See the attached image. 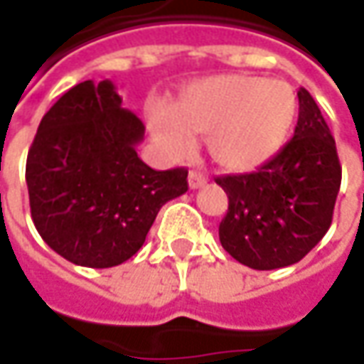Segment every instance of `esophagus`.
I'll list each match as a JSON object with an SVG mask.
<instances>
[{"instance_id": "34e87169", "label": "esophagus", "mask_w": 364, "mask_h": 364, "mask_svg": "<svg viewBox=\"0 0 364 364\" xmlns=\"http://www.w3.org/2000/svg\"><path fill=\"white\" fill-rule=\"evenodd\" d=\"M205 183L207 177L201 171H191V173H189V187H191V189H199V187H203Z\"/></svg>"}]
</instances>
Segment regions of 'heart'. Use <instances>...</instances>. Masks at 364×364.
<instances>
[{
	"instance_id": "1",
	"label": "heart",
	"mask_w": 364,
	"mask_h": 364,
	"mask_svg": "<svg viewBox=\"0 0 364 364\" xmlns=\"http://www.w3.org/2000/svg\"><path fill=\"white\" fill-rule=\"evenodd\" d=\"M296 95L290 84L244 74L193 82L149 127L153 141L171 157H187L191 136H205L213 163L230 173H247L274 157L294 124Z\"/></svg>"
}]
</instances>
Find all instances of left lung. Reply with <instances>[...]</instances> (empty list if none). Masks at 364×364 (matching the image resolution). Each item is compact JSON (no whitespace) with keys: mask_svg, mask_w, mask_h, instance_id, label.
<instances>
[{"mask_svg":"<svg viewBox=\"0 0 364 364\" xmlns=\"http://www.w3.org/2000/svg\"><path fill=\"white\" fill-rule=\"evenodd\" d=\"M341 173L331 129L300 88L292 141L254 173L215 179L230 199L220 223L223 250L254 269L300 262L331 228Z\"/></svg>","mask_w":364,"mask_h":364,"instance_id":"1","label":"left lung"}]
</instances>
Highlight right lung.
<instances>
[{"label": "right lung", "mask_w": 364, "mask_h": 364, "mask_svg": "<svg viewBox=\"0 0 364 364\" xmlns=\"http://www.w3.org/2000/svg\"><path fill=\"white\" fill-rule=\"evenodd\" d=\"M143 136L110 80L80 82L46 112L26 183L33 225L56 254L84 268L119 266L143 247L159 209L187 191V169L139 159Z\"/></svg>", "instance_id": "1"}]
</instances>
